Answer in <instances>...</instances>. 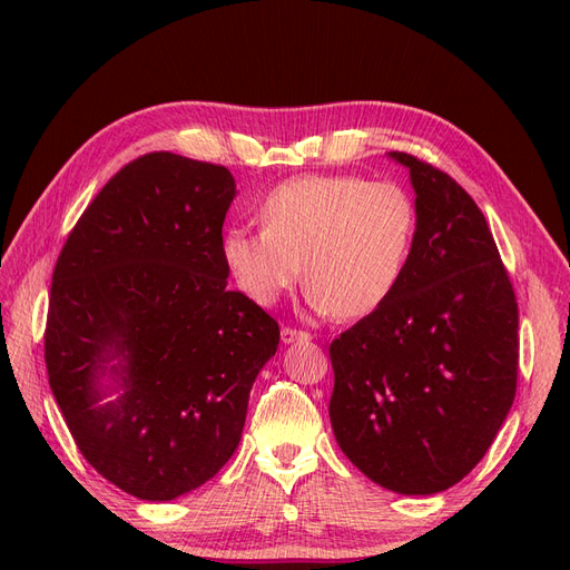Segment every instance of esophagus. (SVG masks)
<instances>
[{
    "mask_svg": "<svg viewBox=\"0 0 570 570\" xmlns=\"http://www.w3.org/2000/svg\"><path fill=\"white\" fill-rule=\"evenodd\" d=\"M281 340H283L285 344H292V342L312 340V335H308V333H304V331H297V327H289V325H285V327H283V331H281Z\"/></svg>",
    "mask_w": 570,
    "mask_h": 570,
    "instance_id": "obj_1",
    "label": "esophagus"
}]
</instances>
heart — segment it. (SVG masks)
Masks as SVG:
<instances>
[{"label":"heart","instance_id":"heart-1","mask_svg":"<svg viewBox=\"0 0 570 570\" xmlns=\"http://www.w3.org/2000/svg\"><path fill=\"white\" fill-rule=\"evenodd\" d=\"M262 228L237 223L220 256L239 289L273 304L299 281L316 314L364 318L400 287L416 239V206L394 183L304 176L275 185L258 206Z\"/></svg>","mask_w":570,"mask_h":570}]
</instances>
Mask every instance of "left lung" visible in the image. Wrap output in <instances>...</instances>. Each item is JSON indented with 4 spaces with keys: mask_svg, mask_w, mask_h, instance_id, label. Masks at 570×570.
<instances>
[{
    "mask_svg": "<svg viewBox=\"0 0 570 570\" xmlns=\"http://www.w3.org/2000/svg\"><path fill=\"white\" fill-rule=\"evenodd\" d=\"M416 239L385 306L331 344L340 450L396 494L456 485L515 396L519 304L488 220L465 189L404 151Z\"/></svg>",
    "mask_w": 570,
    "mask_h": 570,
    "instance_id": "left-lung-1",
    "label": "left lung"
}]
</instances>
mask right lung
Masks as SVG:
<instances>
[{
	"label": "right lung",
	"instance_id": "right-lung-1",
	"mask_svg": "<svg viewBox=\"0 0 570 570\" xmlns=\"http://www.w3.org/2000/svg\"><path fill=\"white\" fill-rule=\"evenodd\" d=\"M226 166L154 151L101 187L51 278L45 361L97 473L147 502L212 480L237 450L281 327L228 289Z\"/></svg>",
	"mask_w": 570,
	"mask_h": 570
}]
</instances>
